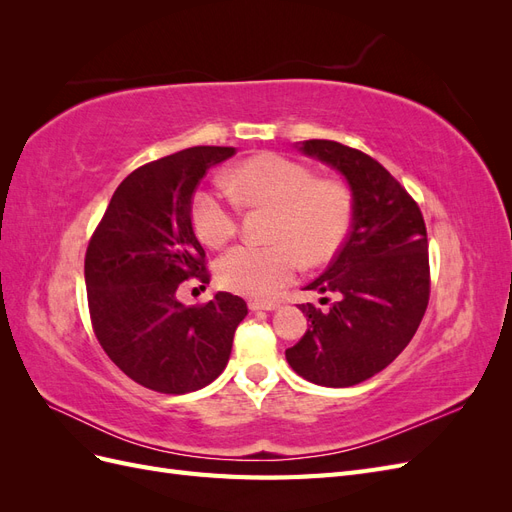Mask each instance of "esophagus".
Segmentation results:
<instances>
[{"instance_id":"esophagus-1","label":"esophagus","mask_w":512,"mask_h":512,"mask_svg":"<svg viewBox=\"0 0 512 512\" xmlns=\"http://www.w3.org/2000/svg\"><path fill=\"white\" fill-rule=\"evenodd\" d=\"M247 305H250L252 312H260V309H265V312H271V309L280 307V303H275V301H250Z\"/></svg>"}]
</instances>
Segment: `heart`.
Returning <instances> with one entry per match:
<instances>
[{
	"instance_id": "heart-1",
	"label": "heart",
	"mask_w": 512,
	"mask_h": 512,
	"mask_svg": "<svg viewBox=\"0 0 512 512\" xmlns=\"http://www.w3.org/2000/svg\"><path fill=\"white\" fill-rule=\"evenodd\" d=\"M228 190L245 205H269L277 215L269 245H237L215 265L222 288L269 299L294 280L303 258L324 265L348 239L354 196L344 181L318 179L312 168L280 153H258L226 175ZM192 226L209 247L224 245L239 226V207L226 190H200Z\"/></svg>"
}]
</instances>
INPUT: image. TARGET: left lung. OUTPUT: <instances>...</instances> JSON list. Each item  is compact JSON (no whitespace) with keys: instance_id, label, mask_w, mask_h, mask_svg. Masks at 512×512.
I'll use <instances>...</instances> for the list:
<instances>
[{"instance_id":"8db88e82","label":"left lung","mask_w":512,"mask_h":512,"mask_svg":"<svg viewBox=\"0 0 512 512\" xmlns=\"http://www.w3.org/2000/svg\"><path fill=\"white\" fill-rule=\"evenodd\" d=\"M299 149L346 177L354 220L329 269L307 286L339 299L324 312L299 305L309 324L286 361L309 382L344 389L391 365L421 324L431 288L427 228L416 200L367 153L320 138Z\"/></svg>"}]
</instances>
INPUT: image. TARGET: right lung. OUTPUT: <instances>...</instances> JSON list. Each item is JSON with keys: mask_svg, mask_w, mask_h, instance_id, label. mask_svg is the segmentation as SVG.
Returning a JSON list of instances; mask_svg holds the SVG:
<instances>
[{"mask_svg": "<svg viewBox=\"0 0 512 512\" xmlns=\"http://www.w3.org/2000/svg\"><path fill=\"white\" fill-rule=\"evenodd\" d=\"M232 147H190L136 168L119 183L85 254L91 327L123 374L145 389L183 395L218 378L247 305L230 292L177 301L181 282L209 284L192 226V198Z\"/></svg>", "mask_w": 512, "mask_h": 512, "instance_id": "1", "label": "right lung"}]
</instances>
